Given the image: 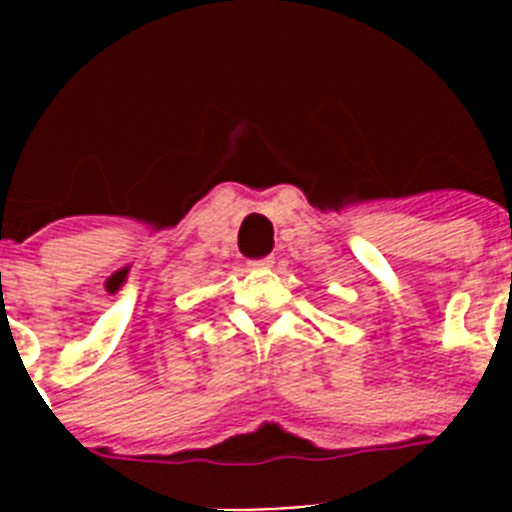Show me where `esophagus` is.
Wrapping results in <instances>:
<instances>
[{"mask_svg":"<svg viewBox=\"0 0 512 512\" xmlns=\"http://www.w3.org/2000/svg\"><path fill=\"white\" fill-rule=\"evenodd\" d=\"M248 266H251V269H269V266H271V259H259V261H248Z\"/></svg>","mask_w":512,"mask_h":512,"instance_id":"1","label":"esophagus"}]
</instances>
